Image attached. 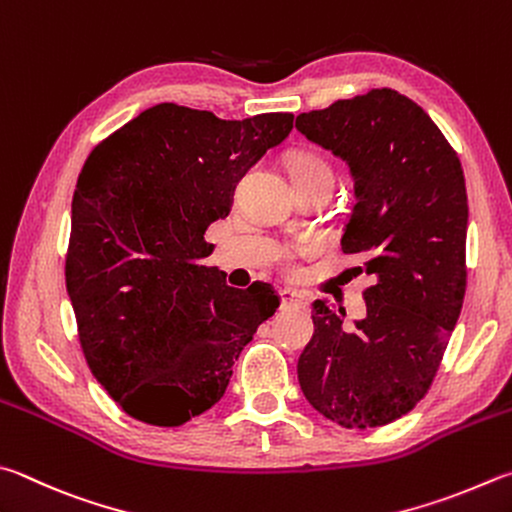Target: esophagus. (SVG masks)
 <instances>
[{
	"label": "esophagus",
	"instance_id": "1",
	"mask_svg": "<svg viewBox=\"0 0 512 512\" xmlns=\"http://www.w3.org/2000/svg\"><path fill=\"white\" fill-rule=\"evenodd\" d=\"M280 300H282V306H304L306 304L304 295L295 293V291H280Z\"/></svg>",
	"mask_w": 512,
	"mask_h": 512
}]
</instances>
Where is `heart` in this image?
<instances>
[{"instance_id":"b5f03b06","label":"heart","mask_w":512,"mask_h":512,"mask_svg":"<svg viewBox=\"0 0 512 512\" xmlns=\"http://www.w3.org/2000/svg\"><path fill=\"white\" fill-rule=\"evenodd\" d=\"M288 170H291V174H324L333 179L331 165L320 159V156L309 152H295L291 159H288Z\"/></svg>"}]
</instances>
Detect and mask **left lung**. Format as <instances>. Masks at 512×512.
I'll list each match as a JSON object with an SVG mask.
<instances>
[{"mask_svg":"<svg viewBox=\"0 0 512 512\" xmlns=\"http://www.w3.org/2000/svg\"><path fill=\"white\" fill-rule=\"evenodd\" d=\"M295 127L349 165L356 203L342 253L360 255L374 277L356 327L345 329V309L313 302L315 331L297 378L329 421L349 430L387 425L427 394L461 313L468 197L459 156L394 89L300 114Z\"/></svg>","mask_w":512,"mask_h":512,"instance_id":"obj_1","label":"left lung"}]
</instances>
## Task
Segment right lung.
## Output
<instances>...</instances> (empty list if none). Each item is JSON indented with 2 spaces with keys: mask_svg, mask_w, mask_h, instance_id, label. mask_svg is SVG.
Here are the masks:
<instances>
[{
  "mask_svg": "<svg viewBox=\"0 0 512 512\" xmlns=\"http://www.w3.org/2000/svg\"><path fill=\"white\" fill-rule=\"evenodd\" d=\"M293 114L221 120L161 102L94 147L71 203L67 291L91 374L136 421L176 427L221 401L280 297L232 288L210 255L237 181Z\"/></svg>",
  "mask_w": 512,
  "mask_h": 512,
  "instance_id": "1",
  "label": "right lung"
}]
</instances>
